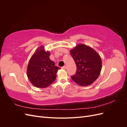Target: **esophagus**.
<instances>
[{
  "label": "esophagus",
  "instance_id": "obj_1",
  "mask_svg": "<svg viewBox=\"0 0 127 127\" xmlns=\"http://www.w3.org/2000/svg\"><path fill=\"white\" fill-rule=\"evenodd\" d=\"M61 68H62L63 69H66V66H64L63 67H61Z\"/></svg>",
  "mask_w": 127,
  "mask_h": 127
}]
</instances>
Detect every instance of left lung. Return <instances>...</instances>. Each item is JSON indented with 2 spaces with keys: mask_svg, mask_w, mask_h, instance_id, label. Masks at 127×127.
Listing matches in <instances>:
<instances>
[{
  "mask_svg": "<svg viewBox=\"0 0 127 127\" xmlns=\"http://www.w3.org/2000/svg\"><path fill=\"white\" fill-rule=\"evenodd\" d=\"M70 53L77 67L71 79L82 86L91 85L97 79L102 69V60L98 53L89 46L79 44Z\"/></svg>",
  "mask_w": 127,
  "mask_h": 127,
  "instance_id": "left-lung-1",
  "label": "left lung"
}]
</instances>
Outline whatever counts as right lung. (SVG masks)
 I'll use <instances>...</instances> for the list:
<instances>
[{"label": "right lung", "mask_w": 127, "mask_h": 127, "mask_svg": "<svg viewBox=\"0 0 127 127\" xmlns=\"http://www.w3.org/2000/svg\"><path fill=\"white\" fill-rule=\"evenodd\" d=\"M50 53L46 51L44 46L38 48L31 58L27 68V76L33 85L38 88H46L56 78L60 68L50 59Z\"/></svg>", "instance_id": "right-lung-1"}]
</instances>
